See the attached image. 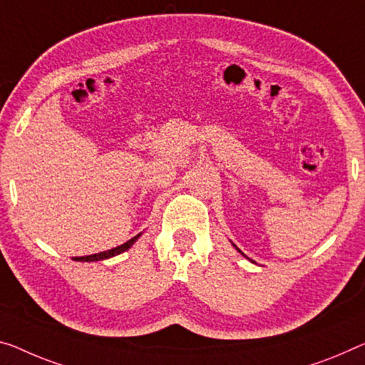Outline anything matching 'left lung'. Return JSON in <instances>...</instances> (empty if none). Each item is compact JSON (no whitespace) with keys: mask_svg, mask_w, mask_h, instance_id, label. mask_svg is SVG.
Masks as SVG:
<instances>
[{"mask_svg":"<svg viewBox=\"0 0 365 365\" xmlns=\"http://www.w3.org/2000/svg\"><path fill=\"white\" fill-rule=\"evenodd\" d=\"M235 248H237V246H235ZM237 250H238V248H237ZM238 251H240V250H238ZM240 253H241V251H240ZM241 255H243V253H241Z\"/></svg>","mask_w":365,"mask_h":365,"instance_id":"left-lung-1","label":"left lung"}]
</instances>
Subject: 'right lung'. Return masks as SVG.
Here are the masks:
<instances>
[{
	"instance_id": "obj_1",
	"label": "right lung",
	"mask_w": 365,
	"mask_h": 365,
	"mask_svg": "<svg viewBox=\"0 0 365 365\" xmlns=\"http://www.w3.org/2000/svg\"><path fill=\"white\" fill-rule=\"evenodd\" d=\"M142 233H138L137 237H133L132 240L125 241L124 245L117 246V248H112V250H108V251H103V253H98V255H89V256H80V257H73L75 261H83V262H91V261H103V259H108V257H112V256H117L120 253H124V251H127L130 246L135 243V241L138 240V237Z\"/></svg>"
}]
</instances>
